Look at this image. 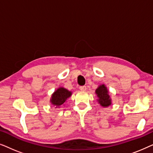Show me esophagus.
<instances>
[{"mask_svg": "<svg viewBox=\"0 0 153 153\" xmlns=\"http://www.w3.org/2000/svg\"><path fill=\"white\" fill-rule=\"evenodd\" d=\"M79 89H80L81 91H86V86H85V85H82V86L79 87Z\"/></svg>", "mask_w": 153, "mask_h": 153, "instance_id": "1", "label": "esophagus"}]
</instances>
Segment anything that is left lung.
<instances>
[{
  "instance_id": "left-lung-1",
  "label": "left lung",
  "mask_w": 153,
  "mask_h": 153,
  "mask_svg": "<svg viewBox=\"0 0 153 153\" xmlns=\"http://www.w3.org/2000/svg\"><path fill=\"white\" fill-rule=\"evenodd\" d=\"M95 93L98 97L97 101L102 106L107 107L111 104V99L108 95V91L105 85L102 84L99 85V87L96 89Z\"/></svg>"
}]
</instances>
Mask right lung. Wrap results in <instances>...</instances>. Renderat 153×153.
Segmentation results:
<instances>
[{
  "instance_id": "right-lung-1",
  "label": "right lung",
  "mask_w": 153,
  "mask_h": 153,
  "mask_svg": "<svg viewBox=\"0 0 153 153\" xmlns=\"http://www.w3.org/2000/svg\"><path fill=\"white\" fill-rule=\"evenodd\" d=\"M71 95H72V92L69 91L64 88L60 87L52 94L50 102L53 106H56V108L59 107L65 103L66 100Z\"/></svg>"
}]
</instances>
